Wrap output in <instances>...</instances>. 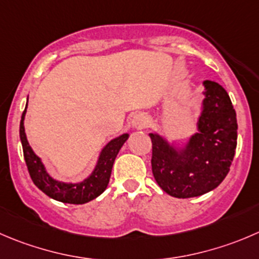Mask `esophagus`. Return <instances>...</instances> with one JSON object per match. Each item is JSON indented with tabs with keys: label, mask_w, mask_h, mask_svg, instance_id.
Returning <instances> with one entry per match:
<instances>
[{
	"label": "esophagus",
	"mask_w": 259,
	"mask_h": 259,
	"mask_svg": "<svg viewBox=\"0 0 259 259\" xmlns=\"http://www.w3.org/2000/svg\"><path fill=\"white\" fill-rule=\"evenodd\" d=\"M150 124V117L148 116L144 112H140V114H137L132 120V126L134 129H145L148 127V125Z\"/></svg>",
	"instance_id": "34e87169"
}]
</instances>
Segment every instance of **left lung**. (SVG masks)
I'll list each match as a JSON object with an SVG mask.
<instances>
[{
  "label": "left lung",
  "mask_w": 259,
  "mask_h": 259,
  "mask_svg": "<svg viewBox=\"0 0 259 259\" xmlns=\"http://www.w3.org/2000/svg\"><path fill=\"white\" fill-rule=\"evenodd\" d=\"M202 84L196 133L182 143L149 133L153 176L164 192L177 199L201 196L217 188L237 149V114L229 95L218 82L206 79Z\"/></svg>",
  "instance_id": "left-lung-1"
}]
</instances>
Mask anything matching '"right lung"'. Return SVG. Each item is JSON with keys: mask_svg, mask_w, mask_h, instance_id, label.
Masks as SVG:
<instances>
[{"mask_svg": "<svg viewBox=\"0 0 259 259\" xmlns=\"http://www.w3.org/2000/svg\"><path fill=\"white\" fill-rule=\"evenodd\" d=\"M26 109L27 102L22 112L21 121H20V140H21L22 150H24L25 162H26L30 177L35 186L41 190L45 195H48L50 199L64 202V204L82 205L99 197L109 185L115 158L129 138V134L125 133L114 138L102 148L101 152L99 153L94 170L84 180L79 182H64V181L54 178L48 172L41 158L32 150L31 145L29 144L24 126Z\"/></svg>", "mask_w": 259, "mask_h": 259, "instance_id": "1", "label": "right lung"}]
</instances>
